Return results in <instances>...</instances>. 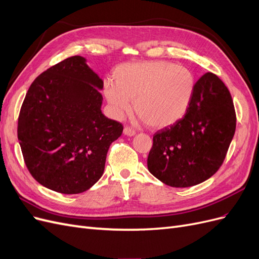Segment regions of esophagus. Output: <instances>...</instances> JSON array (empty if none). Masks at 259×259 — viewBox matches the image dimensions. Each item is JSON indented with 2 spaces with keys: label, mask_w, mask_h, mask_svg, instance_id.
Masks as SVG:
<instances>
[{
  "label": "esophagus",
  "mask_w": 259,
  "mask_h": 259,
  "mask_svg": "<svg viewBox=\"0 0 259 259\" xmlns=\"http://www.w3.org/2000/svg\"><path fill=\"white\" fill-rule=\"evenodd\" d=\"M123 133H124V135H127V136H134L136 134V132L133 130L132 127H128V126L124 127Z\"/></svg>",
  "instance_id": "esophagus-1"
}]
</instances>
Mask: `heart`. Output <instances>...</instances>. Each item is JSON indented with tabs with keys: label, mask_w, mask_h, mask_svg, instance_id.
Instances as JSON below:
<instances>
[{
	"label": "heart",
	"mask_w": 259,
	"mask_h": 259,
	"mask_svg": "<svg viewBox=\"0 0 259 259\" xmlns=\"http://www.w3.org/2000/svg\"><path fill=\"white\" fill-rule=\"evenodd\" d=\"M194 86L189 69L156 60L116 67L113 82L105 84L104 93L116 116L128 112L130 100L134 99L136 114L148 126L160 128L174 124L186 113Z\"/></svg>",
	"instance_id": "b5f03b06"
}]
</instances>
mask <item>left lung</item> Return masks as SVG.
Wrapping results in <instances>:
<instances>
[{
  "instance_id": "obj_1",
  "label": "left lung",
  "mask_w": 259,
  "mask_h": 259,
  "mask_svg": "<svg viewBox=\"0 0 259 259\" xmlns=\"http://www.w3.org/2000/svg\"><path fill=\"white\" fill-rule=\"evenodd\" d=\"M236 124L229 90L216 74H203L195 83L184 117L153 135L149 171L176 188L205 182L222 166Z\"/></svg>"
}]
</instances>
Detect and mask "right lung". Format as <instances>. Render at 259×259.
Wrapping results in <instances>:
<instances>
[{"label":"right lung","instance_id":"1","mask_svg":"<svg viewBox=\"0 0 259 259\" xmlns=\"http://www.w3.org/2000/svg\"><path fill=\"white\" fill-rule=\"evenodd\" d=\"M104 82L72 56L30 85L18 116L23 161L38 184L65 194L84 192L103 176L110 145L123 125L100 110Z\"/></svg>","mask_w":259,"mask_h":259}]
</instances>
